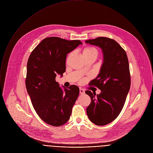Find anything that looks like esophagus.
I'll return each mask as SVG.
<instances>
[{
	"instance_id": "1",
	"label": "esophagus",
	"mask_w": 153,
	"mask_h": 153,
	"mask_svg": "<svg viewBox=\"0 0 153 153\" xmlns=\"http://www.w3.org/2000/svg\"><path fill=\"white\" fill-rule=\"evenodd\" d=\"M85 91H84V89H82V88H80V94H81V95H83V94H85Z\"/></svg>"
}]
</instances>
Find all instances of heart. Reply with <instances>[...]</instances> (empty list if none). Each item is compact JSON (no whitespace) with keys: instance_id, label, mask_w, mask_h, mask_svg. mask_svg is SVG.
Returning a JSON list of instances; mask_svg holds the SVG:
<instances>
[{"instance_id":"obj_1","label":"heart","mask_w":153,"mask_h":153,"mask_svg":"<svg viewBox=\"0 0 153 153\" xmlns=\"http://www.w3.org/2000/svg\"><path fill=\"white\" fill-rule=\"evenodd\" d=\"M92 54H95V55H98V51L97 50L92 47H88V48H85L83 51V56H87Z\"/></svg>"}]
</instances>
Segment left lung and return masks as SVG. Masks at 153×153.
I'll return each instance as SVG.
<instances>
[{
    "label": "left lung",
    "mask_w": 153,
    "mask_h": 153,
    "mask_svg": "<svg viewBox=\"0 0 153 153\" xmlns=\"http://www.w3.org/2000/svg\"><path fill=\"white\" fill-rule=\"evenodd\" d=\"M85 42L98 46L103 53L100 73L90 83L101 92L98 95L90 91L85 93L91 98L86 109L89 120L98 126H104L117 117L126 101L131 86L128 59L125 51L113 39L99 37Z\"/></svg>",
    "instance_id": "left-lung-1"
}]
</instances>
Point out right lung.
Instances as JSON below:
<instances>
[{
	"label": "right lung",
	"instance_id": "add662e5",
	"mask_svg": "<svg viewBox=\"0 0 153 153\" xmlns=\"http://www.w3.org/2000/svg\"><path fill=\"white\" fill-rule=\"evenodd\" d=\"M82 44L78 40L46 37L34 48L28 59L27 92L38 116L50 125L60 126L67 123L78 98V86L62 88L55 78L56 74L62 77L65 71L67 55Z\"/></svg>",
	"mask_w": 153,
	"mask_h": 153
}]
</instances>
